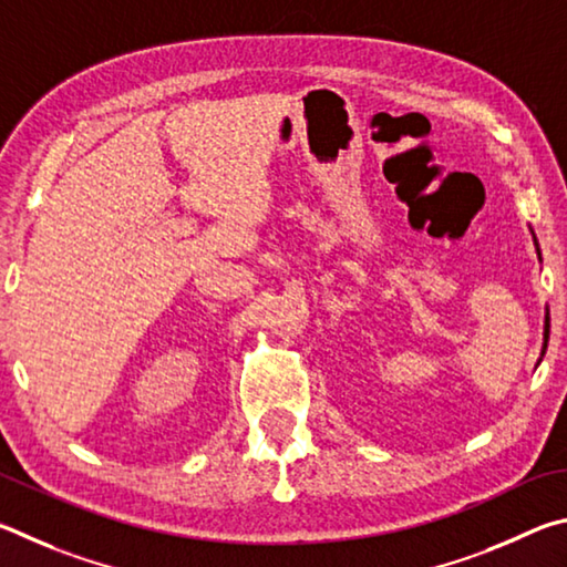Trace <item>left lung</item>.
Instances as JSON below:
<instances>
[{
    "label": "left lung",
    "instance_id": "8db88e82",
    "mask_svg": "<svg viewBox=\"0 0 567 567\" xmlns=\"http://www.w3.org/2000/svg\"><path fill=\"white\" fill-rule=\"evenodd\" d=\"M535 238V236H533ZM535 248H538V241H535ZM538 258H540V248H538ZM548 339H550V316L545 313V331H543V355L545 349H548Z\"/></svg>",
    "mask_w": 567,
    "mask_h": 567
}]
</instances>
